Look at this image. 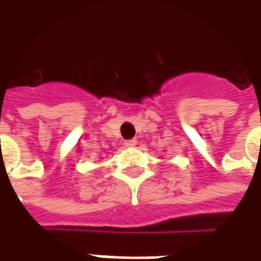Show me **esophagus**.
Segmentation results:
<instances>
[{
    "mask_svg": "<svg viewBox=\"0 0 261 261\" xmlns=\"http://www.w3.org/2000/svg\"><path fill=\"white\" fill-rule=\"evenodd\" d=\"M136 143H138V140L136 139H130V140H125V147H135L136 146Z\"/></svg>",
    "mask_w": 261,
    "mask_h": 261,
    "instance_id": "esophagus-1",
    "label": "esophagus"
}]
</instances>
